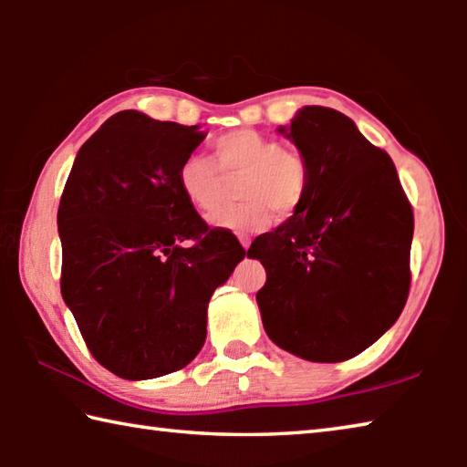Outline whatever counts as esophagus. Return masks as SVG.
I'll use <instances>...</instances> for the list:
<instances>
[{"label":"esophagus","mask_w":467,"mask_h":467,"mask_svg":"<svg viewBox=\"0 0 467 467\" xmlns=\"http://www.w3.org/2000/svg\"><path fill=\"white\" fill-rule=\"evenodd\" d=\"M239 241H241V244H243V249H249V244H251L249 236H239Z\"/></svg>","instance_id":"1"}]
</instances>
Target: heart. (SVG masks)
Listing matches in <instances>:
<instances>
[{
    "label": "heart",
    "mask_w": 467,
    "mask_h": 467,
    "mask_svg": "<svg viewBox=\"0 0 467 467\" xmlns=\"http://www.w3.org/2000/svg\"><path fill=\"white\" fill-rule=\"evenodd\" d=\"M212 150L214 158L189 154L181 162L177 181L195 210L211 212L222 194L223 178L244 175L237 186L244 202L212 213L214 226L241 234L257 233L270 224L272 210L288 218L303 205L311 169L298 148L255 130H233L218 136Z\"/></svg>",
    "instance_id": "b5f03b06"
}]
</instances>
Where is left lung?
<instances>
[{
  "mask_svg": "<svg viewBox=\"0 0 467 467\" xmlns=\"http://www.w3.org/2000/svg\"><path fill=\"white\" fill-rule=\"evenodd\" d=\"M288 138L309 161V192L295 216L251 243L247 255L267 275L257 305L274 344L305 360L342 362L404 309L412 203L389 154L337 110L305 107Z\"/></svg>",
  "mask_w": 467,
  "mask_h": 467,
  "instance_id": "1",
  "label": "left lung"
}]
</instances>
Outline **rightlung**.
Wrapping results in <instances>:
<instances>
[{
	"mask_svg": "<svg viewBox=\"0 0 467 467\" xmlns=\"http://www.w3.org/2000/svg\"><path fill=\"white\" fill-rule=\"evenodd\" d=\"M197 125L121 110L84 141L63 187L61 295L86 346L138 381L187 367L205 342L212 292L244 257L181 193Z\"/></svg>",
	"mask_w": 467,
	"mask_h": 467,
	"instance_id": "1",
	"label": "right lung"
}]
</instances>
